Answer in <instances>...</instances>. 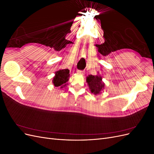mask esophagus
<instances>
[{
    "mask_svg": "<svg viewBox=\"0 0 154 154\" xmlns=\"http://www.w3.org/2000/svg\"><path fill=\"white\" fill-rule=\"evenodd\" d=\"M77 72H78V74H82V75H83V74H84V73H85V72H84V71H80V70H78V71H77Z\"/></svg>",
    "mask_w": 154,
    "mask_h": 154,
    "instance_id": "obj_1",
    "label": "esophagus"
}]
</instances>
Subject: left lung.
Wrapping results in <instances>:
<instances>
[{"label":"left lung","mask_w":154,"mask_h":154,"mask_svg":"<svg viewBox=\"0 0 154 154\" xmlns=\"http://www.w3.org/2000/svg\"><path fill=\"white\" fill-rule=\"evenodd\" d=\"M88 87L92 93L96 95L101 93V91L104 89L105 83L102 81L100 75H88L86 80Z\"/></svg>","instance_id":"left-lung-1"}]
</instances>
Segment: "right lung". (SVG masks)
I'll use <instances>...</instances> for the list:
<instances>
[{
	"instance_id": "add662e5",
	"label": "right lung",
	"mask_w": 154,
	"mask_h": 154,
	"mask_svg": "<svg viewBox=\"0 0 154 154\" xmlns=\"http://www.w3.org/2000/svg\"><path fill=\"white\" fill-rule=\"evenodd\" d=\"M69 69H62L55 72V76L53 78V83L55 87H63L67 85V82H68L69 78Z\"/></svg>"
}]
</instances>
